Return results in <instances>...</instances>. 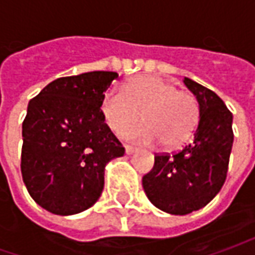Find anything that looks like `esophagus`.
I'll use <instances>...</instances> for the list:
<instances>
[{"label":"esophagus","mask_w":255,"mask_h":255,"mask_svg":"<svg viewBox=\"0 0 255 255\" xmlns=\"http://www.w3.org/2000/svg\"><path fill=\"white\" fill-rule=\"evenodd\" d=\"M125 150H126V154H132V153L136 152V147H133V146H129V144H126V146H125Z\"/></svg>","instance_id":"34e87169"}]
</instances>
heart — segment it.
<instances>
[{"label": "heart", "instance_id": "obj_1", "mask_svg": "<svg viewBox=\"0 0 255 255\" xmlns=\"http://www.w3.org/2000/svg\"><path fill=\"white\" fill-rule=\"evenodd\" d=\"M101 111L109 128L118 130L142 112L144 123L119 130L123 139L164 147L187 142L200 121V106L194 95L177 91L176 85L159 76H137L123 86L111 88L102 98Z\"/></svg>", "mask_w": 255, "mask_h": 255}]
</instances>
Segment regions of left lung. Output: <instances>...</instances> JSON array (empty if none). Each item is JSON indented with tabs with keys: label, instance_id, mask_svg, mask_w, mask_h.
<instances>
[{
	"label": "left lung",
	"instance_id": "1",
	"mask_svg": "<svg viewBox=\"0 0 255 255\" xmlns=\"http://www.w3.org/2000/svg\"><path fill=\"white\" fill-rule=\"evenodd\" d=\"M200 106L194 137L179 152L156 154L154 166L142 179L153 206L184 216L210 203L221 190L233 147V113L216 93L184 78Z\"/></svg>",
	"mask_w": 255,
	"mask_h": 255
}]
</instances>
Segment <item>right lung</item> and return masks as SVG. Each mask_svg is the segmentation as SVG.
<instances>
[{"label": "right lung", "instance_id": "right-lung-1", "mask_svg": "<svg viewBox=\"0 0 255 255\" xmlns=\"http://www.w3.org/2000/svg\"><path fill=\"white\" fill-rule=\"evenodd\" d=\"M118 76L93 71L58 78L28 103L22 180L35 203L52 214L92 207L102 194L106 164L125 153L101 111L103 93Z\"/></svg>", "mask_w": 255, "mask_h": 255}]
</instances>
